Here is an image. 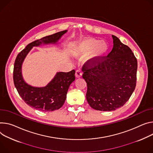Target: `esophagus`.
<instances>
[{"mask_svg": "<svg viewBox=\"0 0 153 153\" xmlns=\"http://www.w3.org/2000/svg\"><path fill=\"white\" fill-rule=\"evenodd\" d=\"M82 75V72L80 71V69H77V70H76V74H75V76H76V78L81 77Z\"/></svg>", "mask_w": 153, "mask_h": 153, "instance_id": "34e87169", "label": "esophagus"}]
</instances>
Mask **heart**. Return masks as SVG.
I'll return each mask as SVG.
<instances>
[{
	"mask_svg": "<svg viewBox=\"0 0 153 153\" xmlns=\"http://www.w3.org/2000/svg\"><path fill=\"white\" fill-rule=\"evenodd\" d=\"M108 50V46L105 42L96 38H89L79 43L74 51V55L84 57L90 53L88 61L93 65L98 63L104 58Z\"/></svg>",
	"mask_w": 153,
	"mask_h": 153,
	"instance_id": "obj_1",
	"label": "heart"
}]
</instances>
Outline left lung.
<instances>
[{
	"instance_id": "obj_1",
	"label": "left lung",
	"mask_w": 153,
	"mask_h": 153,
	"mask_svg": "<svg viewBox=\"0 0 153 153\" xmlns=\"http://www.w3.org/2000/svg\"><path fill=\"white\" fill-rule=\"evenodd\" d=\"M114 47L96 65L85 63L83 78L87 84L86 98L93 108L112 111L126 103L136 86L137 61L131 49L112 35Z\"/></svg>"
}]
</instances>
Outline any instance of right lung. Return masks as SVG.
<instances>
[{"mask_svg":"<svg viewBox=\"0 0 153 153\" xmlns=\"http://www.w3.org/2000/svg\"><path fill=\"white\" fill-rule=\"evenodd\" d=\"M67 30L46 36L29 44L16 59L13 69L14 84L24 102L31 107L43 112L58 110L63 105L66 94L71 83L75 80V70L68 73L58 72L45 87H33L24 80L22 66L27 54L33 47L42 45L57 44Z\"/></svg>","mask_w":153,"mask_h":153,"instance_id":"obj_1","label":"right lung"}]
</instances>
